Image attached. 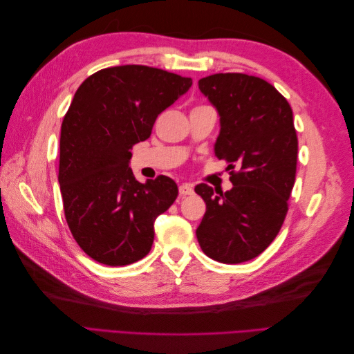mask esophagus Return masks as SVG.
<instances>
[{"mask_svg": "<svg viewBox=\"0 0 354 354\" xmlns=\"http://www.w3.org/2000/svg\"><path fill=\"white\" fill-rule=\"evenodd\" d=\"M178 192H180V195H181V196H187V195H192V194H194V187H192V185L183 183V185H180Z\"/></svg>", "mask_w": 354, "mask_h": 354, "instance_id": "obj_1", "label": "esophagus"}]
</instances>
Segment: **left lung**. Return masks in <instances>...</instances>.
Returning a JSON list of instances; mask_svg holds the SVG:
<instances>
[{
    "label": "left lung",
    "mask_w": 354,
    "mask_h": 354,
    "mask_svg": "<svg viewBox=\"0 0 354 354\" xmlns=\"http://www.w3.org/2000/svg\"><path fill=\"white\" fill-rule=\"evenodd\" d=\"M198 85L220 115L214 152L239 171L224 194L195 187L207 203L196 238L209 259L238 264L260 255L286 217L298 153L292 109L272 84L246 73L209 75Z\"/></svg>",
    "instance_id": "1"
}]
</instances>
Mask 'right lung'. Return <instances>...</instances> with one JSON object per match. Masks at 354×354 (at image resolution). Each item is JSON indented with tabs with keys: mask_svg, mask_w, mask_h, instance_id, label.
<instances>
[{
	"mask_svg": "<svg viewBox=\"0 0 354 354\" xmlns=\"http://www.w3.org/2000/svg\"><path fill=\"white\" fill-rule=\"evenodd\" d=\"M190 85L177 73L124 65L93 73L75 93L62 122L59 185L72 236L97 263L127 266L151 251L153 223L178 189L167 176L137 181L130 151Z\"/></svg>",
	"mask_w": 354,
	"mask_h": 354,
	"instance_id": "add662e5",
	"label": "right lung"
}]
</instances>
